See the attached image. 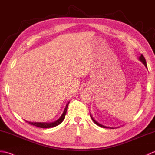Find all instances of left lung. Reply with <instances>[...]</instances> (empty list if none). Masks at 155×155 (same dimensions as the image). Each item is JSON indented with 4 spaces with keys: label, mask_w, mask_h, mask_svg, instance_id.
<instances>
[{
    "label": "left lung",
    "mask_w": 155,
    "mask_h": 155,
    "mask_svg": "<svg viewBox=\"0 0 155 155\" xmlns=\"http://www.w3.org/2000/svg\"><path fill=\"white\" fill-rule=\"evenodd\" d=\"M139 60H140V61L144 64V65L146 66V68H147V62H146V60H145V58H144V56L142 55V54H141V56H140V57H139ZM90 116H91V119H92V120L94 122V123H95V124H97V126H100V127H102V128H108V127H107V126H103V125H101V124H99L97 122H96V121L93 119V117L91 116V115H90ZM111 128V129H114L113 128Z\"/></svg>",
    "instance_id": "obj_1"
}]
</instances>
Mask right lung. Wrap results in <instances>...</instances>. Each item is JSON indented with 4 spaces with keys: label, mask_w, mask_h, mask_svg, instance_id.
Segmentation results:
<instances>
[{
    "label": "right lung",
    "mask_w": 155,
    "mask_h": 155,
    "mask_svg": "<svg viewBox=\"0 0 155 155\" xmlns=\"http://www.w3.org/2000/svg\"><path fill=\"white\" fill-rule=\"evenodd\" d=\"M68 104H69V102L66 104L62 116H60V117L58 120H57L56 121H55V122H50H50H27V121H26V122H28L30 124H31L33 126H35L36 127H38V128H53V127L57 126L58 125H59L60 124H61L63 122V120H64L66 111H67Z\"/></svg>",
    "instance_id": "obj_1"
}]
</instances>
